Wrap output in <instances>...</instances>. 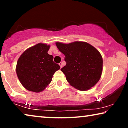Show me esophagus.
Returning <instances> with one entry per match:
<instances>
[{
    "mask_svg": "<svg viewBox=\"0 0 128 128\" xmlns=\"http://www.w3.org/2000/svg\"><path fill=\"white\" fill-rule=\"evenodd\" d=\"M59 66H60V67L61 68H62V66H63V64H62V62H60V63H59Z\"/></svg>",
    "mask_w": 128,
    "mask_h": 128,
    "instance_id": "obj_1",
    "label": "esophagus"
}]
</instances>
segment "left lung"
Here are the masks:
<instances>
[{
	"label": "left lung",
	"mask_w": 128,
	"mask_h": 128,
	"mask_svg": "<svg viewBox=\"0 0 128 128\" xmlns=\"http://www.w3.org/2000/svg\"><path fill=\"white\" fill-rule=\"evenodd\" d=\"M56 45L65 56L66 64L60 70L70 84L81 91L94 86L102 72V58L98 50L83 41L69 44L57 42Z\"/></svg>",
	"instance_id": "1"
}]
</instances>
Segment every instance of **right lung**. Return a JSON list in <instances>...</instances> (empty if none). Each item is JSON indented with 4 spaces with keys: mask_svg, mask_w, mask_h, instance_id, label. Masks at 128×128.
Returning a JSON list of instances; mask_svg holds the SVG:
<instances>
[{
    "mask_svg": "<svg viewBox=\"0 0 128 128\" xmlns=\"http://www.w3.org/2000/svg\"><path fill=\"white\" fill-rule=\"evenodd\" d=\"M50 48L46 44H37L26 50L17 60V77L27 90L36 92L44 90L60 69L53 61V56L48 54Z\"/></svg>",
    "mask_w": 128,
    "mask_h": 128,
    "instance_id": "right-lung-1",
    "label": "right lung"
}]
</instances>
